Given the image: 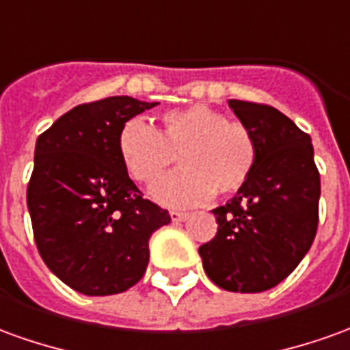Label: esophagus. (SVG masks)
<instances>
[{
	"instance_id": "obj_1",
	"label": "esophagus",
	"mask_w": 350,
	"mask_h": 350,
	"mask_svg": "<svg viewBox=\"0 0 350 350\" xmlns=\"http://www.w3.org/2000/svg\"><path fill=\"white\" fill-rule=\"evenodd\" d=\"M187 212H180V210H172L170 212V217H172V221H183V219H187Z\"/></svg>"
}]
</instances>
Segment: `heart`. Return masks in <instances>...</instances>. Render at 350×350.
Wrapping results in <instances>:
<instances>
[{
  "label": "heart",
  "instance_id": "heart-1",
  "mask_svg": "<svg viewBox=\"0 0 350 350\" xmlns=\"http://www.w3.org/2000/svg\"><path fill=\"white\" fill-rule=\"evenodd\" d=\"M117 151L126 174L148 187L178 157L183 168L153 189L167 206H195L214 193L229 197L241 191L260 159L258 140L246 124L204 104L165 111L159 133L144 119H131L117 136Z\"/></svg>",
  "mask_w": 350,
  "mask_h": 350
}]
</instances>
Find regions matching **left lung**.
I'll use <instances>...</instances> for the list:
<instances>
[{
    "label": "left lung",
    "instance_id": "left-lung-1",
    "mask_svg": "<svg viewBox=\"0 0 350 350\" xmlns=\"http://www.w3.org/2000/svg\"><path fill=\"white\" fill-rule=\"evenodd\" d=\"M260 159L233 199L214 208L216 237L199 248L208 278L227 292H265L282 282L319 229L320 174L311 136L267 104L229 100Z\"/></svg>",
    "mask_w": 350,
    "mask_h": 350
}]
</instances>
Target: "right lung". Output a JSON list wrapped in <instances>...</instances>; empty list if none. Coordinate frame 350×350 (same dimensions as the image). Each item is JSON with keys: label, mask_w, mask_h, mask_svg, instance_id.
I'll return each mask as SVG.
<instances>
[{"label": "right lung", "mask_w": 350, "mask_h": 350, "mask_svg": "<svg viewBox=\"0 0 350 350\" xmlns=\"http://www.w3.org/2000/svg\"><path fill=\"white\" fill-rule=\"evenodd\" d=\"M157 102L109 96L79 104L36 142L28 210L41 260L85 295L126 292L146 273L148 241L170 224L124 170L117 136Z\"/></svg>", "instance_id": "right-lung-1"}]
</instances>
